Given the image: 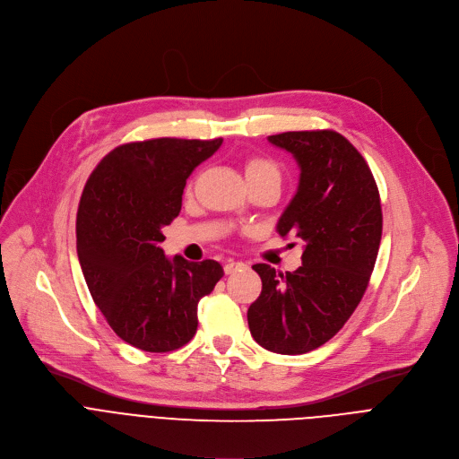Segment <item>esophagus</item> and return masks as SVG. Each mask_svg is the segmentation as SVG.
<instances>
[{"instance_id":"esophagus-1","label":"esophagus","mask_w":459,"mask_h":459,"mask_svg":"<svg viewBox=\"0 0 459 459\" xmlns=\"http://www.w3.org/2000/svg\"><path fill=\"white\" fill-rule=\"evenodd\" d=\"M243 269H247V264H243V261H227L225 267H223L225 274H234V273H239Z\"/></svg>"}]
</instances>
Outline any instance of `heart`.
Returning a JSON list of instances; mask_svg holds the SVG:
<instances>
[{
    "label": "heart",
    "mask_w": 459,
    "mask_h": 459,
    "mask_svg": "<svg viewBox=\"0 0 459 459\" xmlns=\"http://www.w3.org/2000/svg\"><path fill=\"white\" fill-rule=\"evenodd\" d=\"M245 176L247 179H254V178H278L280 179V169L278 165L264 156H250L245 161ZM190 190V185H188Z\"/></svg>",
    "instance_id": "obj_1"
}]
</instances>
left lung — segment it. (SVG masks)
<instances>
[{"label": "left lung", "instance_id": "left-lung-1", "mask_svg": "<svg viewBox=\"0 0 459 459\" xmlns=\"http://www.w3.org/2000/svg\"><path fill=\"white\" fill-rule=\"evenodd\" d=\"M269 142L301 170L278 232L305 247L296 273L252 265L264 287L247 319L261 347L296 356L336 336L359 305L379 250L381 202L367 161L334 130L283 133Z\"/></svg>", "mask_w": 459, "mask_h": 459}]
</instances>
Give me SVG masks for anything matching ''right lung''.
Segmentation results:
<instances>
[{
	"instance_id": "right-lung-1",
	"label": "right lung",
	"mask_w": 459,
	"mask_h": 459,
	"mask_svg": "<svg viewBox=\"0 0 459 459\" xmlns=\"http://www.w3.org/2000/svg\"><path fill=\"white\" fill-rule=\"evenodd\" d=\"M223 140L158 138L110 151L85 183L76 247L110 329L145 352H170L198 329V303L223 278L214 259H169L161 229L181 211L186 178Z\"/></svg>"
}]
</instances>
